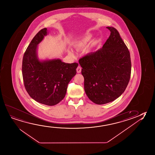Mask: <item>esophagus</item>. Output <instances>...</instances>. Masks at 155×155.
I'll return each instance as SVG.
<instances>
[{"mask_svg":"<svg viewBox=\"0 0 155 155\" xmlns=\"http://www.w3.org/2000/svg\"><path fill=\"white\" fill-rule=\"evenodd\" d=\"M76 70L77 73H81V68L80 66H78V67H77Z\"/></svg>","mask_w":155,"mask_h":155,"instance_id":"esophagus-1","label":"esophagus"}]
</instances>
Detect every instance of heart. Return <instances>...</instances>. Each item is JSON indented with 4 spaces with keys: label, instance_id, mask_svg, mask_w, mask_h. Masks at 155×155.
Wrapping results in <instances>:
<instances>
[{
    "label": "heart",
    "instance_id": "1",
    "mask_svg": "<svg viewBox=\"0 0 155 155\" xmlns=\"http://www.w3.org/2000/svg\"><path fill=\"white\" fill-rule=\"evenodd\" d=\"M91 38H92L91 36L87 35L81 38V40L78 41L76 43L75 45L76 48L77 49H83L85 48L90 42Z\"/></svg>",
    "mask_w": 155,
    "mask_h": 155
}]
</instances>
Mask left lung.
Returning a JSON list of instances; mask_svg holds the SVG:
<instances>
[{
    "label": "left lung",
    "mask_w": 155,
    "mask_h": 155,
    "mask_svg": "<svg viewBox=\"0 0 155 155\" xmlns=\"http://www.w3.org/2000/svg\"><path fill=\"white\" fill-rule=\"evenodd\" d=\"M110 31L103 48L79 60L84 78V90L92 102L103 105L119 98L126 90L131 75L130 52L117 29Z\"/></svg>",
    "instance_id": "8db88e82"
}]
</instances>
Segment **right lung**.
Instances as JSON below:
<instances>
[{
	"label": "right lung",
	"instance_id": "right-lung-1",
	"mask_svg": "<svg viewBox=\"0 0 155 155\" xmlns=\"http://www.w3.org/2000/svg\"><path fill=\"white\" fill-rule=\"evenodd\" d=\"M46 28L36 34L24 53L22 73L27 93L37 102L54 106L64 98L70 81L76 74L77 63L62 62L59 59L41 62L37 45L47 35Z\"/></svg>",
	"mask_w": 155,
	"mask_h": 155
}]
</instances>
